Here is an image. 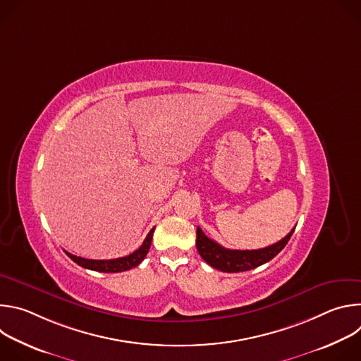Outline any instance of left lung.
Masks as SVG:
<instances>
[{"mask_svg":"<svg viewBox=\"0 0 361 361\" xmlns=\"http://www.w3.org/2000/svg\"><path fill=\"white\" fill-rule=\"evenodd\" d=\"M294 228L280 241L273 245L260 248V250H228L209 238L197 227V251L202 257V260L210 264L213 269H217L224 273H240L259 267L271 259L286 247L290 237L293 235Z\"/></svg>","mask_w":361,"mask_h":361,"instance_id":"1","label":"left lung"}]
</instances>
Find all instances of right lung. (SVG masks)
<instances>
[{
	"mask_svg": "<svg viewBox=\"0 0 361 361\" xmlns=\"http://www.w3.org/2000/svg\"><path fill=\"white\" fill-rule=\"evenodd\" d=\"M152 233H154V228H151V231L147 234L144 243L134 252H131L130 255H126V257H120V259H114V260H90V259H82V257H77L68 251H66V254L74 263H77L78 266H81L84 269L99 271V273H121V271H127V270L138 266L145 259V255L151 245Z\"/></svg>",
	"mask_w": 361,
	"mask_h": 361,
	"instance_id": "obj_1",
	"label": "right lung"
}]
</instances>
